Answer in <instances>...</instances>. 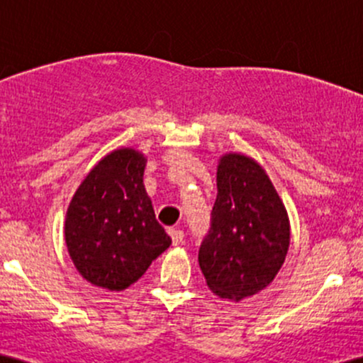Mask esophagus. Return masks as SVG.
Returning <instances> with one entry per match:
<instances>
[{
    "instance_id": "esophagus-1",
    "label": "esophagus",
    "mask_w": 363,
    "mask_h": 363,
    "mask_svg": "<svg viewBox=\"0 0 363 363\" xmlns=\"http://www.w3.org/2000/svg\"><path fill=\"white\" fill-rule=\"evenodd\" d=\"M169 234H170V237H172V244L174 245H179L182 242V240H184V232L179 230V228H170Z\"/></svg>"
}]
</instances>
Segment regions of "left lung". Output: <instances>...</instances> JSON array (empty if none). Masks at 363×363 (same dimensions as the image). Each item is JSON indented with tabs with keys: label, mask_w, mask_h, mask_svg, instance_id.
<instances>
[{
	"label": "left lung",
	"mask_w": 363,
	"mask_h": 363,
	"mask_svg": "<svg viewBox=\"0 0 363 363\" xmlns=\"http://www.w3.org/2000/svg\"><path fill=\"white\" fill-rule=\"evenodd\" d=\"M216 199L198 261L213 294L242 301L269 285L290 244V225L269 177L249 157H222Z\"/></svg>",
	"instance_id": "8db88e82"
}]
</instances>
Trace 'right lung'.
<instances>
[{"mask_svg":"<svg viewBox=\"0 0 363 363\" xmlns=\"http://www.w3.org/2000/svg\"><path fill=\"white\" fill-rule=\"evenodd\" d=\"M145 157L131 148L102 158L66 215V245L86 281L107 290L135 283L172 244L143 186Z\"/></svg>","mask_w":363,"mask_h":363,"instance_id":"right-lung-1","label":"right lung"}]
</instances>
